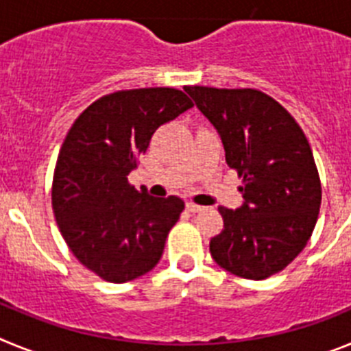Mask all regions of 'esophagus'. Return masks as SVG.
<instances>
[{
    "mask_svg": "<svg viewBox=\"0 0 351 351\" xmlns=\"http://www.w3.org/2000/svg\"><path fill=\"white\" fill-rule=\"evenodd\" d=\"M186 209L190 210V213H200V210H204V207L197 206V204H193V202H188L186 204Z\"/></svg>",
    "mask_w": 351,
    "mask_h": 351,
    "instance_id": "34e87169",
    "label": "esophagus"
}]
</instances>
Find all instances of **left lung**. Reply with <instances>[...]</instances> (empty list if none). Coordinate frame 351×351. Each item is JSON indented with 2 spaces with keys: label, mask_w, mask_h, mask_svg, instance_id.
Listing matches in <instances>:
<instances>
[{
  "label": "left lung",
  "mask_w": 351,
  "mask_h": 351,
  "mask_svg": "<svg viewBox=\"0 0 351 351\" xmlns=\"http://www.w3.org/2000/svg\"><path fill=\"white\" fill-rule=\"evenodd\" d=\"M184 91L218 132L226 165L244 179L241 207H219L225 225L210 239V255L239 278L265 280L299 255L318 219L322 186L308 138L262 91L204 86Z\"/></svg>",
  "instance_id": "left-lung-1"
}]
</instances>
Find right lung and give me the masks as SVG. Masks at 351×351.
<instances>
[{
	"label": "right lung",
	"instance_id": "add662e5",
	"mask_svg": "<svg viewBox=\"0 0 351 351\" xmlns=\"http://www.w3.org/2000/svg\"><path fill=\"white\" fill-rule=\"evenodd\" d=\"M191 107L179 89L117 91L89 105L68 132L52 209L71 253L101 280L126 283L160 262L184 202L137 191L128 176L153 133Z\"/></svg>",
	"mask_w": 351,
	"mask_h": 351
}]
</instances>
